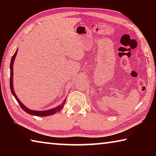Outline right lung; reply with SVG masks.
<instances>
[{
    "mask_svg": "<svg viewBox=\"0 0 156 156\" xmlns=\"http://www.w3.org/2000/svg\"><path fill=\"white\" fill-rule=\"evenodd\" d=\"M17 51H18V49L16 50V51L15 52V54L13 55L12 60H11V62H10V80H9L10 83H9V85H10V89H11L12 94L13 96H14L16 100V101L18 102V104H19L20 107L22 108V109L24 110L26 113H27L30 115H36V116H48V115H54L56 113L58 112L59 111L61 110L63 106H64L65 102H66V99L63 100V102H62V103L60 105H58V107L54 108V109L46 110V111H35V110L30 109L27 107H25V105H23L22 102H21L20 100L18 99V98L16 96V95L15 92L14 91V84H13V83H14V82H13V65H14L15 57L17 54Z\"/></svg>",
    "mask_w": 156,
    "mask_h": 156,
    "instance_id": "1",
    "label": "right lung"
}]
</instances>
